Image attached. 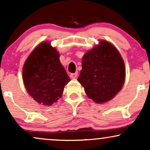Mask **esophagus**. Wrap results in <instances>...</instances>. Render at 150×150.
<instances>
[{"label": "esophagus", "instance_id": "obj_1", "mask_svg": "<svg viewBox=\"0 0 150 150\" xmlns=\"http://www.w3.org/2000/svg\"><path fill=\"white\" fill-rule=\"evenodd\" d=\"M77 76H78V72H75V73H71V74H70V77H71V79H75L76 78Z\"/></svg>", "mask_w": 150, "mask_h": 150}]
</instances>
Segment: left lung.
I'll return each instance as SVG.
<instances>
[{"label":"left lung","instance_id":"obj_1","mask_svg":"<svg viewBox=\"0 0 150 150\" xmlns=\"http://www.w3.org/2000/svg\"><path fill=\"white\" fill-rule=\"evenodd\" d=\"M125 74L123 59L116 48L101 41L85 54L78 81L88 97L101 103L112 99L121 90Z\"/></svg>","mask_w":150,"mask_h":150}]
</instances>
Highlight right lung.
<instances>
[{
  "label": "right lung",
  "instance_id": "1",
  "mask_svg": "<svg viewBox=\"0 0 150 150\" xmlns=\"http://www.w3.org/2000/svg\"><path fill=\"white\" fill-rule=\"evenodd\" d=\"M60 55L47 42L38 46L25 61L23 80L31 97L43 105H52L61 97L70 81L59 60Z\"/></svg>",
  "mask_w": 150,
  "mask_h": 150
}]
</instances>
